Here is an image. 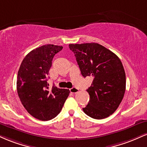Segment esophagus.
Returning <instances> with one entry per match:
<instances>
[{
  "label": "esophagus",
  "instance_id": "34e87169",
  "mask_svg": "<svg viewBox=\"0 0 147 147\" xmlns=\"http://www.w3.org/2000/svg\"><path fill=\"white\" fill-rule=\"evenodd\" d=\"M70 92H72V93H77V92H79V89H77V88L75 87H73L70 89Z\"/></svg>",
  "mask_w": 147,
  "mask_h": 147
}]
</instances>
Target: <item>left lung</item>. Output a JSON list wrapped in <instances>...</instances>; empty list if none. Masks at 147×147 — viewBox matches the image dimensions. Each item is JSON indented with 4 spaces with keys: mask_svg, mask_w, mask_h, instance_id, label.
<instances>
[{
    "mask_svg": "<svg viewBox=\"0 0 147 147\" xmlns=\"http://www.w3.org/2000/svg\"><path fill=\"white\" fill-rule=\"evenodd\" d=\"M84 77H92L87 92L90 100L84 112L89 117L101 119L117 110L126 90L124 67L115 54L96 43L70 44Z\"/></svg>",
    "mask_w": 147,
    "mask_h": 147,
    "instance_id": "1",
    "label": "left lung"
}]
</instances>
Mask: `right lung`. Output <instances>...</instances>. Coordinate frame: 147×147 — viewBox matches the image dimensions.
Listing matches in <instances>:
<instances>
[{"instance_id":"right-lung-1","label":"right lung","mask_w":147,"mask_h":147,"mask_svg":"<svg viewBox=\"0 0 147 147\" xmlns=\"http://www.w3.org/2000/svg\"><path fill=\"white\" fill-rule=\"evenodd\" d=\"M62 49V46L52 44L34 49L23 59L18 70V97L27 111L39 120L48 121L56 117L70 93L68 89L55 86L49 89L47 82L52 59Z\"/></svg>"}]
</instances>
